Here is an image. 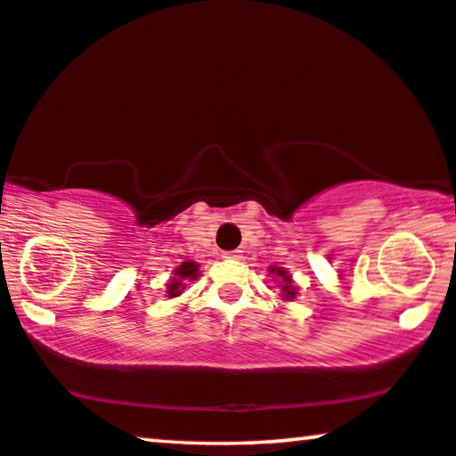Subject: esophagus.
<instances>
[{
    "mask_svg": "<svg viewBox=\"0 0 456 456\" xmlns=\"http://www.w3.org/2000/svg\"><path fill=\"white\" fill-rule=\"evenodd\" d=\"M222 259H240V250H224Z\"/></svg>",
    "mask_w": 456,
    "mask_h": 456,
    "instance_id": "34e87169",
    "label": "esophagus"
}]
</instances>
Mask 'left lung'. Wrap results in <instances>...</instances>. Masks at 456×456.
Segmentation results:
<instances>
[{
	"mask_svg": "<svg viewBox=\"0 0 456 456\" xmlns=\"http://www.w3.org/2000/svg\"><path fill=\"white\" fill-rule=\"evenodd\" d=\"M269 273H273L277 280H280V292H281V298L283 300H294L296 298V286H294V281H292V277H289L288 273H286V269H281V267H272V272Z\"/></svg>",
	"mask_w": 456,
	"mask_h": 456,
	"instance_id": "obj_1",
	"label": "left lung"
}]
</instances>
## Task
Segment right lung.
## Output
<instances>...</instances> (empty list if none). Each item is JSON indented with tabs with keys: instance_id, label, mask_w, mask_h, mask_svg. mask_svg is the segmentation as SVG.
Wrapping results in <instances>:
<instances>
[{
	"instance_id": "1",
	"label": "right lung",
	"mask_w": 456,
	"mask_h": 456,
	"mask_svg": "<svg viewBox=\"0 0 456 456\" xmlns=\"http://www.w3.org/2000/svg\"><path fill=\"white\" fill-rule=\"evenodd\" d=\"M197 269H200V265L193 261H184L181 267H176L173 280L167 283L168 298H176V296L183 294V289L187 288V281H193L197 277Z\"/></svg>"
}]
</instances>
